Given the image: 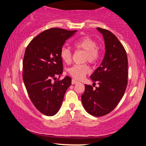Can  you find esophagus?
Here are the masks:
<instances>
[{
	"label": "esophagus",
	"instance_id": "34e87169",
	"mask_svg": "<svg viewBox=\"0 0 146 146\" xmlns=\"http://www.w3.org/2000/svg\"><path fill=\"white\" fill-rule=\"evenodd\" d=\"M78 82V81L76 80L75 79L72 80V84H77Z\"/></svg>",
	"mask_w": 146,
	"mask_h": 146
}]
</instances>
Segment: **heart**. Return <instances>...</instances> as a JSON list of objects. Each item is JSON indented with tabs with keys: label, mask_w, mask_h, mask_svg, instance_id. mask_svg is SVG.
<instances>
[{
	"label": "heart",
	"mask_w": 146,
	"mask_h": 146,
	"mask_svg": "<svg viewBox=\"0 0 146 146\" xmlns=\"http://www.w3.org/2000/svg\"><path fill=\"white\" fill-rule=\"evenodd\" d=\"M72 44L76 48L84 51V61H88L95 63L99 58L100 51L97 47V43L94 40L89 36H82L75 39ZM60 56L62 60L66 64L72 61V52L68 48L64 47L60 52ZM90 72V68L86 64H75L69 68V74L72 77L77 80L82 79L86 74Z\"/></svg>",
	"instance_id": "1"
}]
</instances>
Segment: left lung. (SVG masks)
Returning <instances> with one entry per match:
<instances>
[{
  "instance_id": "obj_1",
  "label": "left lung",
  "mask_w": 146,
  "mask_h": 146,
  "mask_svg": "<svg viewBox=\"0 0 146 146\" xmlns=\"http://www.w3.org/2000/svg\"><path fill=\"white\" fill-rule=\"evenodd\" d=\"M103 36L105 55L90 78L99 87L85 84L82 102L86 111L96 117L111 112L122 98L127 84V54L117 38L108 30L97 28Z\"/></svg>"
}]
</instances>
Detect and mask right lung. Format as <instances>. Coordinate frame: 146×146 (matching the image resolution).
<instances>
[{
	"mask_svg": "<svg viewBox=\"0 0 146 146\" xmlns=\"http://www.w3.org/2000/svg\"><path fill=\"white\" fill-rule=\"evenodd\" d=\"M77 31L52 28L32 40L23 59V80L32 102L39 111L48 116L60 108L72 79L66 76L54 82L63 72L60 52L66 40Z\"/></svg>",
	"mask_w": 146,
	"mask_h": 146,
	"instance_id": "1",
	"label": "right lung"
}]
</instances>
